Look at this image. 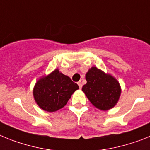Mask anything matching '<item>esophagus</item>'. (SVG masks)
Segmentation results:
<instances>
[{
    "label": "esophagus",
    "mask_w": 150,
    "mask_h": 150,
    "mask_svg": "<svg viewBox=\"0 0 150 150\" xmlns=\"http://www.w3.org/2000/svg\"><path fill=\"white\" fill-rule=\"evenodd\" d=\"M78 84H79V88H82V84H81V81H79V82H78Z\"/></svg>",
    "instance_id": "esophagus-1"
}]
</instances>
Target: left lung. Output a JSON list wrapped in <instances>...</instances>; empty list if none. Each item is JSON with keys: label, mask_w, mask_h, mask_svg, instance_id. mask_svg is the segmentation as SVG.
<instances>
[{"label": "left lung", "mask_w": 150, "mask_h": 150, "mask_svg": "<svg viewBox=\"0 0 150 150\" xmlns=\"http://www.w3.org/2000/svg\"><path fill=\"white\" fill-rule=\"evenodd\" d=\"M85 79L87 84L82 91L95 107L106 111L116 105L122 89L115 78L93 66L86 73Z\"/></svg>", "instance_id": "left-lung-1"}]
</instances>
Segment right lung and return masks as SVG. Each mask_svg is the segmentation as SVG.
Returning a JSON list of instances; mask_svg holds the SVG:
<instances>
[{
	"mask_svg": "<svg viewBox=\"0 0 150 150\" xmlns=\"http://www.w3.org/2000/svg\"><path fill=\"white\" fill-rule=\"evenodd\" d=\"M79 88V85L69 77L56 69L38 80L33 88L34 99L43 110L53 112L64 107Z\"/></svg>",
	"mask_w": 150,
	"mask_h": 150,
	"instance_id": "add662e5",
	"label": "right lung"
}]
</instances>
